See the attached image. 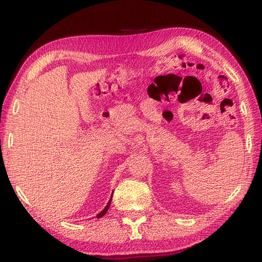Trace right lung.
<instances>
[{
    "mask_svg": "<svg viewBox=\"0 0 262 262\" xmlns=\"http://www.w3.org/2000/svg\"><path fill=\"white\" fill-rule=\"evenodd\" d=\"M112 195H113V194H112ZM111 203H112V199L111 200H109V202H108V204L106 205V208L105 209H103L101 212H100V213L99 214H97V217H101V216H103V215H105L106 214V212L108 211V209H109V206H111Z\"/></svg>",
    "mask_w": 262,
    "mask_h": 262,
    "instance_id": "1",
    "label": "right lung"
}]
</instances>
